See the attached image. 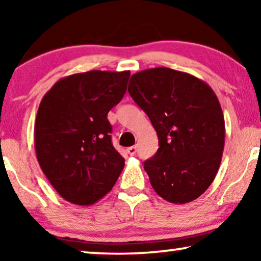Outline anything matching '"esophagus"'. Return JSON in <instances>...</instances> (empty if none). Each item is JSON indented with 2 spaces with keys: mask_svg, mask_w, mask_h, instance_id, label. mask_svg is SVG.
<instances>
[{
  "mask_svg": "<svg viewBox=\"0 0 261 261\" xmlns=\"http://www.w3.org/2000/svg\"><path fill=\"white\" fill-rule=\"evenodd\" d=\"M127 152L129 153V155H135V153H137V146H132V147H128Z\"/></svg>",
  "mask_w": 261,
  "mask_h": 261,
  "instance_id": "34e87169",
  "label": "esophagus"
}]
</instances>
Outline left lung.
Listing matches in <instances>:
<instances>
[{
	"mask_svg": "<svg viewBox=\"0 0 261 261\" xmlns=\"http://www.w3.org/2000/svg\"><path fill=\"white\" fill-rule=\"evenodd\" d=\"M128 92L159 139L158 151L144 163L152 188L176 204L198 198L215 179L224 148L215 92L199 78L169 67L134 73Z\"/></svg>",
	"mask_w": 261,
	"mask_h": 261,
	"instance_id": "8db88e82",
	"label": "left lung"
}]
</instances>
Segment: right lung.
I'll list each match as a JSON object with an SVG mask.
<instances>
[{
  "label": "right lung",
  "instance_id": "right-lung-1",
  "mask_svg": "<svg viewBox=\"0 0 261 261\" xmlns=\"http://www.w3.org/2000/svg\"><path fill=\"white\" fill-rule=\"evenodd\" d=\"M129 71L92 70L59 80L42 97L34 146L42 172L67 202L94 204L115 185L124 159L107 115L126 94Z\"/></svg>",
  "mask_w": 261,
  "mask_h": 261
}]
</instances>
